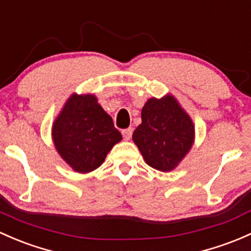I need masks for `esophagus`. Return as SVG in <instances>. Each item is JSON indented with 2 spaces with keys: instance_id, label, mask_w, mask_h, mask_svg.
I'll return each instance as SVG.
<instances>
[{
  "instance_id": "1",
  "label": "esophagus",
  "mask_w": 251,
  "mask_h": 251,
  "mask_svg": "<svg viewBox=\"0 0 251 251\" xmlns=\"http://www.w3.org/2000/svg\"><path fill=\"white\" fill-rule=\"evenodd\" d=\"M121 133H123L124 139H126V141H128V139L131 138V136H132V128H131V127L124 128V130L121 131Z\"/></svg>"
}]
</instances>
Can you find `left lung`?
Here are the masks:
<instances>
[{
    "mask_svg": "<svg viewBox=\"0 0 251 251\" xmlns=\"http://www.w3.org/2000/svg\"><path fill=\"white\" fill-rule=\"evenodd\" d=\"M191 119L172 96L150 99L142 109V124L132 139L144 160L155 170H173L194 143Z\"/></svg>",
    "mask_w": 251,
    "mask_h": 251,
    "instance_id": "8db88e82",
    "label": "left lung"
}]
</instances>
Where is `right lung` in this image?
Returning a JSON list of instances; mask_svg holds the SVG:
<instances>
[{"label": "right lung", "instance_id": "1", "mask_svg": "<svg viewBox=\"0 0 251 251\" xmlns=\"http://www.w3.org/2000/svg\"><path fill=\"white\" fill-rule=\"evenodd\" d=\"M121 138L112 118L92 95H72L52 126L57 151L79 173L100 167Z\"/></svg>", "mask_w": 251, "mask_h": 251}]
</instances>
